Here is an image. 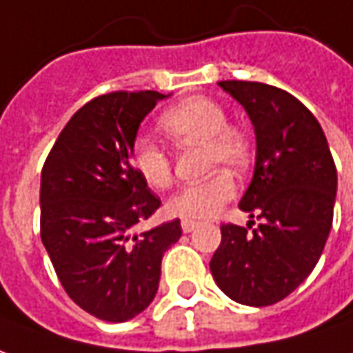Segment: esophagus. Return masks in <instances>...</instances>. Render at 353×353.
<instances>
[{
    "label": "esophagus",
    "mask_w": 353,
    "mask_h": 353,
    "mask_svg": "<svg viewBox=\"0 0 353 353\" xmlns=\"http://www.w3.org/2000/svg\"><path fill=\"white\" fill-rule=\"evenodd\" d=\"M199 226V222H195V220H181V230L185 232V234H189V232H193L195 228Z\"/></svg>",
    "instance_id": "1"
}]
</instances>
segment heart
<instances>
[{"mask_svg": "<svg viewBox=\"0 0 353 353\" xmlns=\"http://www.w3.org/2000/svg\"><path fill=\"white\" fill-rule=\"evenodd\" d=\"M160 127L181 145L201 143L207 146L208 170L226 166L243 170L251 158L247 135L237 127L228 125V114L218 102L205 96H191L168 108L158 119ZM133 166L148 185L164 189L172 183L174 170L168 152L150 139H137L133 145ZM237 193L234 177L220 170L201 183L179 189L168 201L172 214L187 220H205L220 212Z\"/></svg>", "mask_w": 353, "mask_h": 353, "instance_id": "1", "label": "heart"}]
</instances>
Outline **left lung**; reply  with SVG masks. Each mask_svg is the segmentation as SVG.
I'll return each instance as SVG.
<instances>
[{
  "instance_id": "8db88e82",
  "label": "left lung",
  "mask_w": 353,
  "mask_h": 353,
  "mask_svg": "<svg viewBox=\"0 0 353 353\" xmlns=\"http://www.w3.org/2000/svg\"><path fill=\"white\" fill-rule=\"evenodd\" d=\"M218 85L255 127V172L239 208L261 224H222L210 272L234 301L265 307L290 296L321 259L332 228L336 166L315 116L290 92L251 81Z\"/></svg>"
}]
</instances>
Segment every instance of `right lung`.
Returning <instances> with one entry per match:
<instances>
[{"label": "right lung", "instance_id": "add662e5", "mask_svg": "<svg viewBox=\"0 0 353 353\" xmlns=\"http://www.w3.org/2000/svg\"><path fill=\"white\" fill-rule=\"evenodd\" d=\"M164 98L157 90H117L86 102L42 168V243L67 296L108 323L150 305L162 257L181 236L179 220L133 234L160 207L131 157L141 121Z\"/></svg>", "mask_w": 353, "mask_h": 353}]
</instances>
